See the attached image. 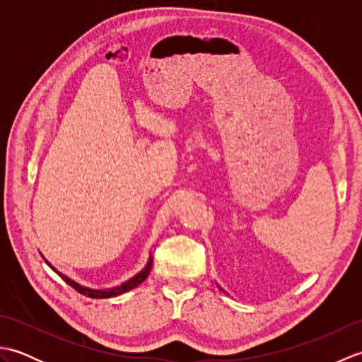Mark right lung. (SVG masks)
<instances>
[{
  "label": "right lung",
  "mask_w": 362,
  "mask_h": 362,
  "mask_svg": "<svg viewBox=\"0 0 362 362\" xmlns=\"http://www.w3.org/2000/svg\"><path fill=\"white\" fill-rule=\"evenodd\" d=\"M151 267H152V259H149L148 266H146L140 274H136V275L134 276V279H130L129 281L122 283L121 286H118V288L107 289V291H95V289L83 288V286H81V284H78L76 281H73V280L68 279V276H65V275H62V274H59V272H57V274H59L60 276H62L64 281H66L68 284H70L71 288H74L76 291L81 292V294H83V296L91 297V298H109V297L119 296V294H122V292H127V291H130V289L136 288L138 284H141L146 279H148V275H149V272H151ZM52 269H54V267H52ZM54 271H56V269H54Z\"/></svg>",
  "instance_id": "right-lung-1"
}]
</instances>
